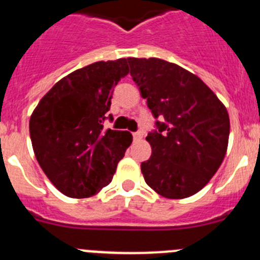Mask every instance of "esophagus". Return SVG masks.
I'll return each mask as SVG.
<instances>
[{"label":"esophagus","mask_w":260,"mask_h":260,"mask_svg":"<svg viewBox=\"0 0 260 260\" xmlns=\"http://www.w3.org/2000/svg\"><path fill=\"white\" fill-rule=\"evenodd\" d=\"M133 137H134V141H139V139H142V138H143V132H142V130H139V132L134 133V134H133Z\"/></svg>","instance_id":"34e87169"}]
</instances>
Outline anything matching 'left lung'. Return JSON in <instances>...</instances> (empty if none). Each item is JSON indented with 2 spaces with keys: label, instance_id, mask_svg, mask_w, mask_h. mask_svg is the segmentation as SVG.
Segmentation results:
<instances>
[{
  "label": "left lung",
  "instance_id": "8db88e82",
  "mask_svg": "<svg viewBox=\"0 0 260 260\" xmlns=\"http://www.w3.org/2000/svg\"><path fill=\"white\" fill-rule=\"evenodd\" d=\"M130 75L152 112L151 157L141 164L157 194L183 199L197 194L217 172L226 153V108L203 80L160 58H127Z\"/></svg>",
  "mask_w": 260,
  "mask_h": 260
}]
</instances>
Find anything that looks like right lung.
Masks as SVG:
<instances>
[{"label":"right lung","mask_w":260,"mask_h":260,"mask_svg":"<svg viewBox=\"0 0 260 260\" xmlns=\"http://www.w3.org/2000/svg\"><path fill=\"white\" fill-rule=\"evenodd\" d=\"M128 74L127 59L99 61L58 80L29 118L36 160L70 198H88L109 185L132 144L128 132L108 128L114 86Z\"/></svg>","instance_id":"1"}]
</instances>
